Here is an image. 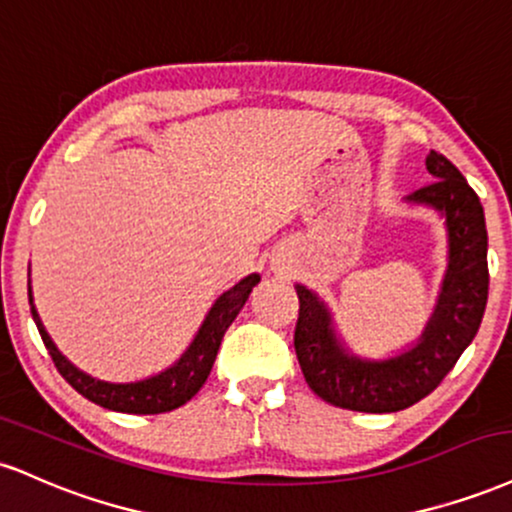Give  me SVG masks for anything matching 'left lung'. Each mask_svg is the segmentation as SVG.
<instances>
[{"instance_id":"obj_1","label":"left lung","mask_w":512,"mask_h":512,"mask_svg":"<svg viewBox=\"0 0 512 512\" xmlns=\"http://www.w3.org/2000/svg\"><path fill=\"white\" fill-rule=\"evenodd\" d=\"M426 170L436 182L410 201L446 215L450 263L436 311L417 347L383 362L350 357L335 340L328 309L314 292L297 285L299 318L294 352L302 374L321 400L352 412H398L441 386L482 326L489 299L486 222L479 196L446 155L431 150Z\"/></svg>"}]
</instances>
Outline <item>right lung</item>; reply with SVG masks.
Here are the masks:
<instances>
[{
	"label": "right lung",
	"instance_id": "add662e5",
	"mask_svg": "<svg viewBox=\"0 0 512 512\" xmlns=\"http://www.w3.org/2000/svg\"><path fill=\"white\" fill-rule=\"evenodd\" d=\"M261 280L258 275H249L242 282L220 294L218 302L213 304V309L208 311L206 321H203L201 330L189 345V350L182 354L177 364L165 369L162 374L146 378V381L138 383H107L98 381V378L83 374L78 371L62 352L54 347L50 335H47L45 326H42L38 311L33 306V297L30 299V314H33L35 326L40 330V338L45 342L47 352H50L54 366H57L59 374L64 376V381L71 388L78 390L83 398H88L95 405L107 407L114 412H126V414H160V412H172L177 407H182L189 402L194 395L201 390L203 383L213 369L215 357H218L220 342L225 330L232 326V321L237 318L239 311L246 299H249L251 287Z\"/></svg>",
	"mask_w": 512,
	"mask_h": 512
}]
</instances>
